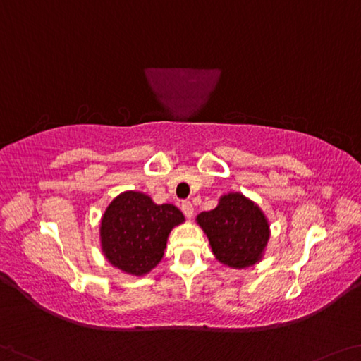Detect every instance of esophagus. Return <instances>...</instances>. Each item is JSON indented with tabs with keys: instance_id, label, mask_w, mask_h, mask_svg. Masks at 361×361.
<instances>
[{
	"instance_id": "34e87169",
	"label": "esophagus",
	"mask_w": 361,
	"mask_h": 361,
	"mask_svg": "<svg viewBox=\"0 0 361 361\" xmlns=\"http://www.w3.org/2000/svg\"><path fill=\"white\" fill-rule=\"evenodd\" d=\"M181 212H183V214H185L186 219H191L192 214H194V207H192V204H191L190 201L181 202Z\"/></svg>"
}]
</instances>
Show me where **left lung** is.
<instances>
[{"instance_id": "8db88e82", "label": "left lung", "mask_w": 361, "mask_h": 361, "mask_svg": "<svg viewBox=\"0 0 361 361\" xmlns=\"http://www.w3.org/2000/svg\"><path fill=\"white\" fill-rule=\"evenodd\" d=\"M197 223L207 234L216 260L231 268H247L262 259L270 238L263 212L239 192L220 197L214 210L197 215Z\"/></svg>"}]
</instances>
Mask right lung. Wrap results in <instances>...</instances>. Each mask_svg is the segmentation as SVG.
<instances>
[{"mask_svg": "<svg viewBox=\"0 0 361 361\" xmlns=\"http://www.w3.org/2000/svg\"><path fill=\"white\" fill-rule=\"evenodd\" d=\"M185 220L173 204H154L142 192L118 194L101 220L106 259L128 274L149 273L164 257L171 228Z\"/></svg>", "mask_w": 361, "mask_h": 361, "instance_id": "add662e5", "label": "right lung"}]
</instances>
